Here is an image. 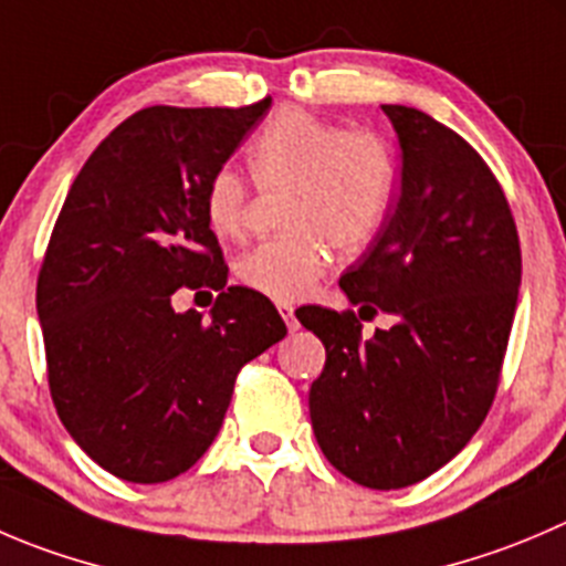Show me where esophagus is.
<instances>
[{
    "instance_id": "34e87169",
    "label": "esophagus",
    "mask_w": 566,
    "mask_h": 566,
    "mask_svg": "<svg viewBox=\"0 0 566 566\" xmlns=\"http://www.w3.org/2000/svg\"><path fill=\"white\" fill-rule=\"evenodd\" d=\"M279 312H282V317H284V323H287L290 332H298V317H295V306L284 301V304H279Z\"/></svg>"
}]
</instances>
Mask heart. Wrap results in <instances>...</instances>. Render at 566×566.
I'll return each mask as SVG.
<instances>
[{
	"mask_svg": "<svg viewBox=\"0 0 566 566\" xmlns=\"http://www.w3.org/2000/svg\"><path fill=\"white\" fill-rule=\"evenodd\" d=\"M249 166L262 188H287L290 232L262 240L238 260V279L273 301L304 298L326 273L332 245L365 249L387 218L395 163L381 137L339 129L306 109L273 115L249 146ZM205 218L218 238H238L249 218V179L218 168L205 188Z\"/></svg>",
	"mask_w": 566,
	"mask_h": 566,
	"instance_id": "1",
	"label": "heart"
}]
</instances>
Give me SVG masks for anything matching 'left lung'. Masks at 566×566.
<instances>
[{"label": "left lung", "mask_w": 566, "mask_h": 566, "mask_svg": "<svg viewBox=\"0 0 566 566\" xmlns=\"http://www.w3.org/2000/svg\"><path fill=\"white\" fill-rule=\"evenodd\" d=\"M398 132L400 193L339 279L354 310L306 306L326 345L310 389L323 457L370 490H400L451 462L495 400L523 273L506 193L479 151L431 115L381 104ZM389 311L396 326L360 337Z\"/></svg>", "instance_id": "1"}]
</instances>
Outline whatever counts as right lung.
I'll list each match as a JSON object with an SVG mask.
<instances>
[{
    "label": "right lung",
    "mask_w": 566,
    "mask_h": 566,
    "mask_svg": "<svg viewBox=\"0 0 566 566\" xmlns=\"http://www.w3.org/2000/svg\"><path fill=\"white\" fill-rule=\"evenodd\" d=\"M271 107L137 109L76 174L38 273L49 392L107 473L163 484L221 431L240 367L287 334L262 293L227 287L205 188ZM179 286L219 290L211 321Z\"/></svg>",
    "instance_id": "add662e5"
}]
</instances>
